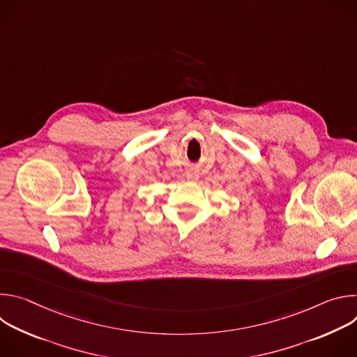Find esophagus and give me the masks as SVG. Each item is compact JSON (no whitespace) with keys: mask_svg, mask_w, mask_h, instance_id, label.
Listing matches in <instances>:
<instances>
[{"mask_svg":"<svg viewBox=\"0 0 357 357\" xmlns=\"http://www.w3.org/2000/svg\"><path fill=\"white\" fill-rule=\"evenodd\" d=\"M188 181H196L197 179V171L196 169H188L186 171Z\"/></svg>","mask_w":357,"mask_h":357,"instance_id":"esophagus-1","label":"esophagus"}]
</instances>
